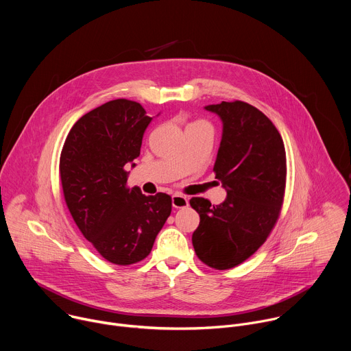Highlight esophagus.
I'll use <instances>...</instances> for the list:
<instances>
[{
    "mask_svg": "<svg viewBox=\"0 0 351 351\" xmlns=\"http://www.w3.org/2000/svg\"><path fill=\"white\" fill-rule=\"evenodd\" d=\"M172 206L173 208H186L189 206V199L182 194L172 195Z\"/></svg>",
    "mask_w": 351,
    "mask_h": 351,
    "instance_id": "34e87169",
    "label": "esophagus"
}]
</instances>
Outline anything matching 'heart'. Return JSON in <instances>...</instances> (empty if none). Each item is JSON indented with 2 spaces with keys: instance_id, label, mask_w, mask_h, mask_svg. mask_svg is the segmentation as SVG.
<instances>
[{
  "instance_id": "b5f03b06",
  "label": "heart",
  "mask_w": 351,
  "mask_h": 351,
  "mask_svg": "<svg viewBox=\"0 0 351 351\" xmlns=\"http://www.w3.org/2000/svg\"><path fill=\"white\" fill-rule=\"evenodd\" d=\"M197 123H202V122H197ZM197 123H193V125H197Z\"/></svg>"
}]
</instances>
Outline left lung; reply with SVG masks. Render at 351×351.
Segmentation results:
<instances>
[{"label": "left lung", "instance_id": "left-lung-1", "mask_svg": "<svg viewBox=\"0 0 351 351\" xmlns=\"http://www.w3.org/2000/svg\"><path fill=\"white\" fill-rule=\"evenodd\" d=\"M206 110L223 125L214 172L226 198L219 206L190 199L199 215L191 240L199 260L223 271L252 257L274 229L286 187V152L275 125L256 107L222 101Z\"/></svg>", "mask_w": 351, "mask_h": 351}]
</instances>
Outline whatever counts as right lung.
I'll use <instances>...</instances> for the list:
<instances>
[{
  "label": "right lung",
  "instance_id": "obj_1",
  "mask_svg": "<svg viewBox=\"0 0 351 351\" xmlns=\"http://www.w3.org/2000/svg\"><path fill=\"white\" fill-rule=\"evenodd\" d=\"M152 119L138 103L112 99L72 126L61 152L68 210L82 234L117 265L144 260L172 211L171 195H144L126 184L125 167H134Z\"/></svg>",
  "mask_w": 351,
  "mask_h": 351
}]
</instances>
